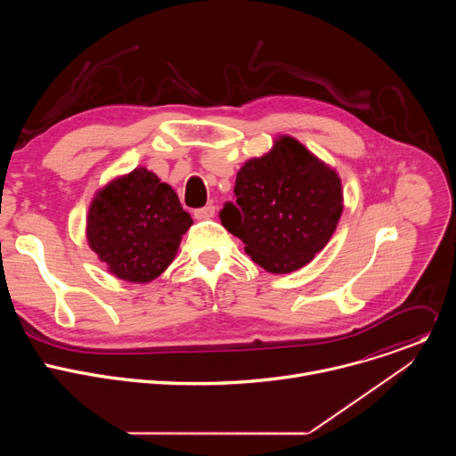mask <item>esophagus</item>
<instances>
[{
	"mask_svg": "<svg viewBox=\"0 0 456 456\" xmlns=\"http://www.w3.org/2000/svg\"><path fill=\"white\" fill-rule=\"evenodd\" d=\"M215 211H216L215 206H206L202 209L194 211V218H197V220H211L215 216Z\"/></svg>",
	"mask_w": 456,
	"mask_h": 456,
	"instance_id": "esophagus-1",
	"label": "esophagus"
}]
</instances>
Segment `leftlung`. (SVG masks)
Returning <instances> with one entry per match:
<instances>
[{
    "label": "left lung",
    "mask_w": 456,
    "mask_h": 456,
    "mask_svg": "<svg viewBox=\"0 0 456 456\" xmlns=\"http://www.w3.org/2000/svg\"><path fill=\"white\" fill-rule=\"evenodd\" d=\"M234 194L236 206L225 204L222 224L271 274L310 264L345 208L339 173L290 135H278L267 153L240 167Z\"/></svg>",
    "instance_id": "obj_1"
}]
</instances>
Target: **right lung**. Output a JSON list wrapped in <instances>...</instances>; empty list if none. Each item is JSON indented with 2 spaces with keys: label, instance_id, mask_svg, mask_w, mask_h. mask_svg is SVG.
I'll list each match as a JSON object with an SVG mask.
<instances>
[{
  "label": "right lung",
  "instance_id": "obj_1",
  "mask_svg": "<svg viewBox=\"0 0 456 456\" xmlns=\"http://www.w3.org/2000/svg\"><path fill=\"white\" fill-rule=\"evenodd\" d=\"M191 225L175 189L139 166L94 194L85 232L111 276L150 283L173 264Z\"/></svg>",
  "mask_w": 456,
  "mask_h": 456
}]
</instances>
